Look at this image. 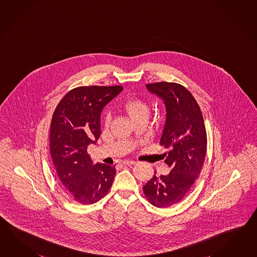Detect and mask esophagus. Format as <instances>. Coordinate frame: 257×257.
<instances>
[{
    "label": "esophagus",
    "mask_w": 257,
    "mask_h": 257,
    "mask_svg": "<svg viewBox=\"0 0 257 257\" xmlns=\"http://www.w3.org/2000/svg\"><path fill=\"white\" fill-rule=\"evenodd\" d=\"M136 163H137V161H135V160H125L122 162L123 165H134Z\"/></svg>",
    "instance_id": "esophagus-1"
}]
</instances>
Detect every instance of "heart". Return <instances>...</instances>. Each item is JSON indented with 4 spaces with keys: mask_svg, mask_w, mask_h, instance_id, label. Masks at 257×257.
Segmentation results:
<instances>
[{
    "mask_svg": "<svg viewBox=\"0 0 257 257\" xmlns=\"http://www.w3.org/2000/svg\"><path fill=\"white\" fill-rule=\"evenodd\" d=\"M122 108L127 114L130 116L132 120L139 119H147L150 113L149 106L139 97H131L125 100L122 104ZM110 120V116L107 115L105 118V123L108 124Z\"/></svg>",
    "mask_w": 257,
    "mask_h": 257,
    "instance_id": "heart-1",
    "label": "heart"
}]
</instances>
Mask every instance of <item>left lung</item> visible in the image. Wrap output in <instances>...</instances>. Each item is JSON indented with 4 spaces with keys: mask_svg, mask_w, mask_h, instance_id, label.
<instances>
[{
    "mask_svg": "<svg viewBox=\"0 0 257 257\" xmlns=\"http://www.w3.org/2000/svg\"><path fill=\"white\" fill-rule=\"evenodd\" d=\"M147 87L165 102L167 120L160 144L170 149L164 155L171 172L154 175L143 192L151 205L163 208L181 202L193 187L205 161L207 137L199 105L188 89L164 81Z\"/></svg>",
    "mask_w": 257,
    "mask_h": 257,
    "instance_id": "left-lung-1",
    "label": "left lung"
}]
</instances>
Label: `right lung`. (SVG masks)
<instances>
[{"instance_id": "add662e5", "label": "right lung", "mask_w": 257, "mask_h": 257, "mask_svg": "<svg viewBox=\"0 0 257 257\" xmlns=\"http://www.w3.org/2000/svg\"><path fill=\"white\" fill-rule=\"evenodd\" d=\"M121 86H78L62 98L52 115L50 150L60 182L71 197L91 205L108 194L115 166L92 164L87 146L100 136V114Z\"/></svg>"}]
</instances>
